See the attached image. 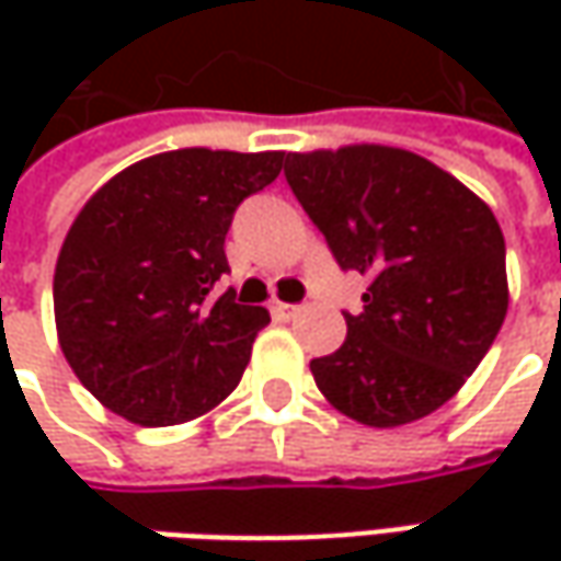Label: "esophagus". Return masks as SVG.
<instances>
[{"label": "esophagus", "instance_id": "esophagus-1", "mask_svg": "<svg viewBox=\"0 0 561 561\" xmlns=\"http://www.w3.org/2000/svg\"><path fill=\"white\" fill-rule=\"evenodd\" d=\"M268 309L274 318H293V314L299 312V306H293V302H280V299H271Z\"/></svg>", "mask_w": 561, "mask_h": 561}]
</instances>
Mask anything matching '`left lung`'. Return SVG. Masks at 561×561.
<instances>
[{
	"instance_id": "left-lung-1",
	"label": "left lung",
	"mask_w": 561,
	"mask_h": 561,
	"mask_svg": "<svg viewBox=\"0 0 561 561\" xmlns=\"http://www.w3.org/2000/svg\"><path fill=\"white\" fill-rule=\"evenodd\" d=\"M284 174L340 268L368 277L343 346L309 365L318 390L368 427L437 412L506 321V240L490 205L380 142L287 152Z\"/></svg>"
}]
</instances>
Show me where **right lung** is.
<instances>
[{
    "label": "right lung",
    "mask_w": 561,
    "mask_h": 561,
    "mask_svg": "<svg viewBox=\"0 0 561 561\" xmlns=\"http://www.w3.org/2000/svg\"><path fill=\"white\" fill-rule=\"evenodd\" d=\"M287 152L171 149L127 164L77 211L55 262L58 346L121 419L184 424L221 405L247 371L262 306L218 296L237 205Z\"/></svg>",
    "instance_id": "obj_1"
}]
</instances>
